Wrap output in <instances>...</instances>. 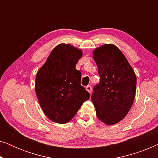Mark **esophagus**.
Segmentation results:
<instances>
[{"label": "esophagus", "instance_id": "34e87169", "mask_svg": "<svg viewBox=\"0 0 158 158\" xmlns=\"http://www.w3.org/2000/svg\"><path fill=\"white\" fill-rule=\"evenodd\" d=\"M85 89H86V90H87L88 93H89V94H91V92H92L91 86H90V85H87L85 87Z\"/></svg>", "mask_w": 158, "mask_h": 158}]
</instances>
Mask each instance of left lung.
Returning <instances> with one entry per match:
<instances>
[{
  "label": "left lung",
  "instance_id": "1",
  "mask_svg": "<svg viewBox=\"0 0 158 158\" xmlns=\"http://www.w3.org/2000/svg\"><path fill=\"white\" fill-rule=\"evenodd\" d=\"M93 58L101 77L91 96L96 116L105 124H115L127 116L133 104L137 77L124 54L113 44L94 49Z\"/></svg>",
  "mask_w": 158,
  "mask_h": 158
}]
</instances>
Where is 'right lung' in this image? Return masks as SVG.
<instances>
[{
	"label": "right lung",
	"mask_w": 158,
	"mask_h": 158,
	"mask_svg": "<svg viewBox=\"0 0 158 158\" xmlns=\"http://www.w3.org/2000/svg\"><path fill=\"white\" fill-rule=\"evenodd\" d=\"M82 55L81 49L62 43L52 50L36 73V97L44 114L54 122H70L90 98L81 85V73L75 68Z\"/></svg>",
	"instance_id": "right-lung-1"
}]
</instances>
